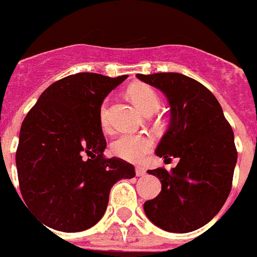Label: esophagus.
<instances>
[{
  "instance_id": "1",
  "label": "esophagus",
  "mask_w": 257,
  "mask_h": 257,
  "mask_svg": "<svg viewBox=\"0 0 257 257\" xmlns=\"http://www.w3.org/2000/svg\"><path fill=\"white\" fill-rule=\"evenodd\" d=\"M135 174H137V176H145L147 172H146V168L137 167L135 168Z\"/></svg>"
}]
</instances>
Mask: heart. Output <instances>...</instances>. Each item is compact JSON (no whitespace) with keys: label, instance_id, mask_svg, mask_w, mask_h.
<instances>
[{"label":"heart","instance_id":"obj_1","mask_svg":"<svg viewBox=\"0 0 257 257\" xmlns=\"http://www.w3.org/2000/svg\"><path fill=\"white\" fill-rule=\"evenodd\" d=\"M128 95L137 106L145 114H153L161 106V98L155 90L149 85L131 86L128 89ZM99 120L103 127L108 126L107 102L102 104L99 110ZM153 139L146 134H122L118 139L112 142L111 150L116 157L127 162L138 163L145 159V157L153 149Z\"/></svg>","mask_w":257,"mask_h":257}]
</instances>
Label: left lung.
Here are the masks:
<instances>
[{
    "label": "left lung",
    "mask_w": 257,
    "mask_h": 257,
    "mask_svg": "<svg viewBox=\"0 0 257 257\" xmlns=\"http://www.w3.org/2000/svg\"><path fill=\"white\" fill-rule=\"evenodd\" d=\"M137 77L161 90L170 104V126L155 154L164 161L179 159L171 171H147L161 180L162 191L143 208L159 228L191 232L212 220L231 192L237 161L233 131L220 103L200 82L179 73Z\"/></svg>",
    "instance_id": "1"
}]
</instances>
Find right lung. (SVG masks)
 <instances>
[{
    "label": "right lung",
    "mask_w": 257,
    "mask_h": 257,
    "mask_svg": "<svg viewBox=\"0 0 257 257\" xmlns=\"http://www.w3.org/2000/svg\"><path fill=\"white\" fill-rule=\"evenodd\" d=\"M127 75L78 73L49 86L20 131L16 164L26 206L63 232L93 227L107 208L111 187L135 176L120 158L103 157L99 110Z\"/></svg>",
    "instance_id": "obj_1"
}]
</instances>
